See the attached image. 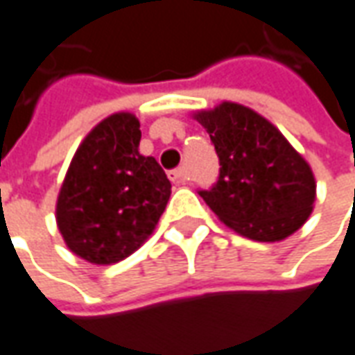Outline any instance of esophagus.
<instances>
[{"instance_id":"esophagus-1","label":"esophagus","mask_w":355,"mask_h":355,"mask_svg":"<svg viewBox=\"0 0 355 355\" xmlns=\"http://www.w3.org/2000/svg\"><path fill=\"white\" fill-rule=\"evenodd\" d=\"M171 182H186V171L180 167V169H173L167 173Z\"/></svg>"}]
</instances>
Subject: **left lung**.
<instances>
[{
  "label": "left lung",
  "mask_w": 355,
  "mask_h": 355,
  "mask_svg": "<svg viewBox=\"0 0 355 355\" xmlns=\"http://www.w3.org/2000/svg\"><path fill=\"white\" fill-rule=\"evenodd\" d=\"M220 162L211 190H200L228 228L254 241H282L312 215V167L266 117L238 102L193 114Z\"/></svg>",
  "instance_id": "8db88e82"
}]
</instances>
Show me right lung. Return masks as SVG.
<instances>
[{
    "instance_id": "obj_1",
    "label": "right lung",
    "mask_w": 355,
    "mask_h": 355,
    "mask_svg": "<svg viewBox=\"0 0 355 355\" xmlns=\"http://www.w3.org/2000/svg\"><path fill=\"white\" fill-rule=\"evenodd\" d=\"M139 144L137 116L117 112L89 131L66 171L57 226L66 247L91 264H114L135 253L169 201V178Z\"/></svg>"
}]
</instances>
